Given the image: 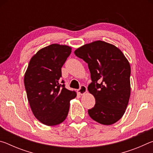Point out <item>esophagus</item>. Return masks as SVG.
<instances>
[{"label":"esophagus","instance_id":"esophagus-1","mask_svg":"<svg viewBox=\"0 0 153 153\" xmlns=\"http://www.w3.org/2000/svg\"><path fill=\"white\" fill-rule=\"evenodd\" d=\"M87 92V88L85 86H81L79 88V89L77 90V93L80 95H84Z\"/></svg>","mask_w":153,"mask_h":153}]
</instances>
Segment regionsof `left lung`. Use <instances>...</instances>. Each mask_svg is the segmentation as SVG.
<instances>
[{
  "label": "left lung",
  "instance_id": "8db88e82",
  "mask_svg": "<svg viewBox=\"0 0 153 153\" xmlns=\"http://www.w3.org/2000/svg\"><path fill=\"white\" fill-rule=\"evenodd\" d=\"M75 55L88 65L92 82L88 90L94 96V107L88 112L93 120L105 126L123 117L130 97V65L120 48L97 40L80 46Z\"/></svg>",
  "mask_w": 153,
  "mask_h": 153
}]
</instances>
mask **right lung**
<instances>
[{
	"mask_svg": "<svg viewBox=\"0 0 153 153\" xmlns=\"http://www.w3.org/2000/svg\"><path fill=\"white\" fill-rule=\"evenodd\" d=\"M71 53V46L52 44L33 55L25 73L24 85L31 109L46 126L64 121L70 100L77 96L76 92L59 84L61 67Z\"/></svg>",
	"mask_w": 153,
	"mask_h": 153,
	"instance_id": "right-lung-1",
	"label": "right lung"
}]
</instances>
